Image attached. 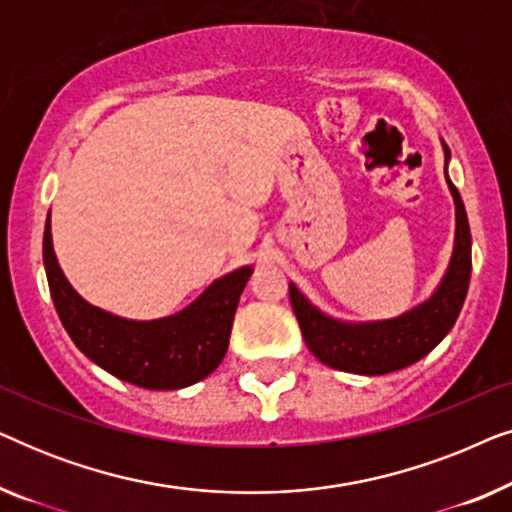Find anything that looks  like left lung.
<instances>
[{
  "label": "left lung",
  "instance_id": "left-lung-1",
  "mask_svg": "<svg viewBox=\"0 0 512 512\" xmlns=\"http://www.w3.org/2000/svg\"><path fill=\"white\" fill-rule=\"evenodd\" d=\"M450 158V151H447ZM457 205V240L450 270L438 291L415 310L398 319L375 324H340L307 303L303 293L289 284L291 307L303 331L305 345L326 366L356 375H387L424 359L450 333L464 305L471 282V230L464 202L447 177Z\"/></svg>",
  "mask_w": 512,
  "mask_h": 512
}]
</instances>
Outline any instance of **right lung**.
<instances>
[{
  "instance_id": "add662e5",
  "label": "right lung",
  "mask_w": 512,
  "mask_h": 512,
  "mask_svg": "<svg viewBox=\"0 0 512 512\" xmlns=\"http://www.w3.org/2000/svg\"><path fill=\"white\" fill-rule=\"evenodd\" d=\"M44 265L58 317L74 345L118 380L144 389H184L214 373L228 352L230 328L251 268L216 279L184 312L156 321H128L88 305L62 275L44 230Z\"/></svg>"
}]
</instances>
